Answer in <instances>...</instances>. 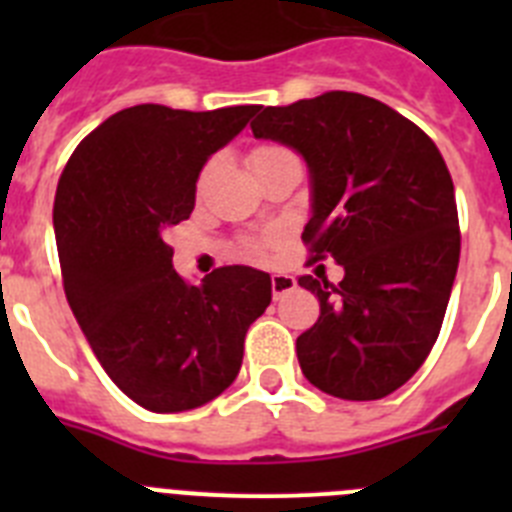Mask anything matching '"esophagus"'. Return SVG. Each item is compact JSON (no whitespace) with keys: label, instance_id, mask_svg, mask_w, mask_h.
Masks as SVG:
<instances>
[{"label":"esophagus","instance_id":"1","mask_svg":"<svg viewBox=\"0 0 512 512\" xmlns=\"http://www.w3.org/2000/svg\"><path fill=\"white\" fill-rule=\"evenodd\" d=\"M295 287H297V282H295V277H292V274H284V271L271 274V295H274V300L284 297L287 292H292Z\"/></svg>","mask_w":512,"mask_h":512}]
</instances>
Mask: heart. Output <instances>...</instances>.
Here are the masks:
<instances>
[{
    "label": "heart",
    "instance_id": "b5f03b06",
    "mask_svg": "<svg viewBox=\"0 0 512 512\" xmlns=\"http://www.w3.org/2000/svg\"><path fill=\"white\" fill-rule=\"evenodd\" d=\"M287 148L282 146H274V143H264V146H256L251 151V166L253 164H264V161H271V158H279V156H287ZM261 246H251V253H259Z\"/></svg>",
    "mask_w": 512,
    "mask_h": 512
}]
</instances>
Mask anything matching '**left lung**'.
Wrapping results in <instances>:
<instances>
[{
    "label": "left lung",
    "mask_w": 512,
    "mask_h": 512,
    "mask_svg": "<svg viewBox=\"0 0 512 512\" xmlns=\"http://www.w3.org/2000/svg\"><path fill=\"white\" fill-rule=\"evenodd\" d=\"M256 138L295 148L310 171L302 241L343 279L305 274L318 323L297 338L307 382L341 400H379L408 382L441 330L461 235L454 182L428 135L379 99L325 92L266 107Z\"/></svg>",
    "instance_id": "1"
}]
</instances>
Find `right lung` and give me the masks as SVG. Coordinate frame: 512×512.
Here are the masks:
<instances>
[{"mask_svg": "<svg viewBox=\"0 0 512 512\" xmlns=\"http://www.w3.org/2000/svg\"><path fill=\"white\" fill-rule=\"evenodd\" d=\"M259 104L212 112L135 104L71 153L53 202L63 289L112 382L151 413L200 408L241 372L243 338L271 302V277L220 266L187 284L166 230L187 220L207 158Z\"/></svg>", "mask_w": 512, "mask_h": 512, "instance_id": "obj_1", "label": "right lung"}]
</instances>
